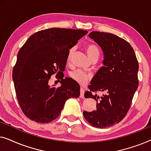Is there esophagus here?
Listing matches in <instances>:
<instances>
[{
	"label": "esophagus",
	"mask_w": 151,
	"mask_h": 151,
	"mask_svg": "<svg viewBox=\"0 0 151 151\" xmlns=\"http://www.w3.org/2000/svg\"><path fill=\"white\" fill-rule=\"evenodd\" d=\"M84 89L83 88H80V97L81 98H84Z\"/></svg>",
	"instance_id": "obj_1"
}]
</instances>
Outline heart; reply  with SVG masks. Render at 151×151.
<instances>
[{
  "label": "heart",
  "mask_w": 151,
  "mask_h": 151,
  "mask_svg": "<svg viewBox=\"0 0 151 151\" xmlns=\"http://www.w3.org/2000/svg\"><path fill=\"white\" fill-rule=\"evenodd\" d=\"M86 53H87L88 58L90 60H92L93 58H98L100 55V48L97 46V45L94 44H90L86 45L85 47ZM74 51H75V48H71L70 49L67 55V61L69 62L71 60L72 55H73ZM69 77L71 78L72 80H73L74 81H76L78 83L80 84H85L88 80H90V78L91 76L88 73L82 71L80 69H76L73 71H71L69 73Z\"/></svg>",
  "instance_id": "heart-1"
}]
</instances>
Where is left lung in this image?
<instances>
[{"instance_id":"obj_1","label":"left lung","mask_w":151,"mask_h":151,"mask_svg":"<svg viewBox=\"0 0 151 151\" xmlns=\"http://www.w3.org/2000/svg\"><path fill=\"white\" fill-rule=\"evenodd\" d=\"M88 36L100 45L104 52V66L94 76L88 85L85 98H93L96 110L84 111L86 120L97 128L119 123L127 114L134 94L138 88L139 65L135 51L124 39L111 33L92 32ZM106 90L100 97L98 91Z\"/></svg>"}]
</instances>
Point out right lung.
Masks as SVG:
<instances>
[{"label":"right lung","instance_id":"1","mask_svg":"<svg viewBox=\"0 0 151 151\" xmlns=\"http://www.w3.org/2000/svg\"><path fill=\"white\" fill-rule=\"evenodd\" d=\"M86 30L50 28L32 35L18 51L13 69L14 88L24 115L38 123H49L59 116L65 102L80 96V86L69 78H64L70 49ZM57 73L60 87L48 84Z\"/></svg>","mask_w":151,"mask_h":151}]
</instances>
